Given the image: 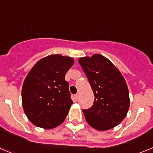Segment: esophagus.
<instances>
[{"mask_svg":"<svg viewBox=\"0 0 153 153\" xmlns=\"http://www.w3.org/2000/svg\"><path fill=\"white\" fill-rule=\"evenodd\" d=\"M74 97H75L76 100H77L78 99H79V94H78V93H77V94H76V95L74 96Z\"/></svg>","mask_w":153,"mask_h":153,"instance_id":"1","label":"esophagus"}]
</instances>
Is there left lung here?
<instances>
[{"mask_svg":"<svg viewBox=\"0 0 153 153\" xmlns=\"http://www.w3.org/2000/svg\"><path fill=\"white\" fill-rule=\"evenodd\" d=\"M78 61L95 97L92 107L83 110L86 121L100 131L117 126L126 116L130 103L123 76L110 60L98 53Z\"/></svg>","mask_w":153,"mask_h":153,"instance_id":"1","label":"left lung"}]
</instances>
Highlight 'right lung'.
Instances as JSON below:
<instances>
[{
  "label": "right lung",
  "instance_id": "1",
  "mask_svg": "<svg viewBox=\"0 0 153 153\" xmlns=\"http://www.w3.org/2000/svg\"><path fill=\"white\" fill-rule=\"evenodd\" d=\"M70 56L42 58L24 79L21 91L24 111L33 125L45 129L63 123L73 104L65 75L74 65Z\"/></svg>",
  "mask_w": 153,
  "mask_h": 153
}]
</instances>
